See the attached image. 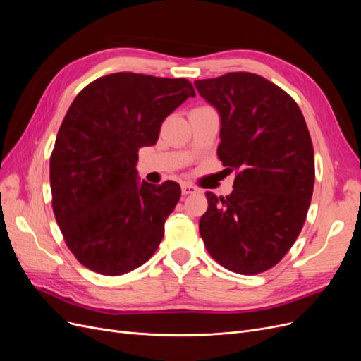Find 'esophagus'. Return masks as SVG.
<instances>
[{"instance_id": "esophagus-1", "label": "esophagus", "mask_w": 361, "mask_h": 361, "mask_svg": "<svg viewBox=\"0 0 361 361\" xmlns=\"http://www.w3.org/2000/svg\"><path fill=\"white\" fill-rule=\"evenodd\" d=\"M197 192V188L194 187L191 183H182V194L183 195H188V194H194Z\"/></svg>"}]
</instances>
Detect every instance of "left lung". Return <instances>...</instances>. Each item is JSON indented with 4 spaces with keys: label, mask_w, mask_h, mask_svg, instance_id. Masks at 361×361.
Listing matches in <instances>:
<instances>
[{
    "label": "left lung",
    "mask_w": 361,
    "mask_h": 361,
    "mask_svg": "<svg viewBox=\"0 0 361 361\" xmlns=\"http://www.w3.org/2000/svg\"><path fill=\"white\" fill-rule=\"evenodd\" d=\"M221 116L216 155L235 171L233 192H207L204 247L236 274H260L286 256L305 223L314 185L310 133L298 104L256 73L194 82Z\"/></svg>",
    "instance_id": "left-lung-1"
}]
</instances>
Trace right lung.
Returning a JSON list of instances; mask_svg holds the SVG:
<instances>
[{
	"label": "right lung",
	"mask_w": 361,
	"mask_h": 361,
	"mask_svg": "<svg viewBox=\"0 0 361 361\" xmlns=\"http://www.w3.org/2000/svg\"><path fill=\"white\" fill-rule=\"evenodd\" d=\"M185 78L133 72L101 76L76 94L49 159L52 211L81 265L122 276L159 247L179 183L137 180L138 149L154 146L169 114L194 97Z\"/></svg>",
	"instance_id": "add662e5"
}]
</instances>
